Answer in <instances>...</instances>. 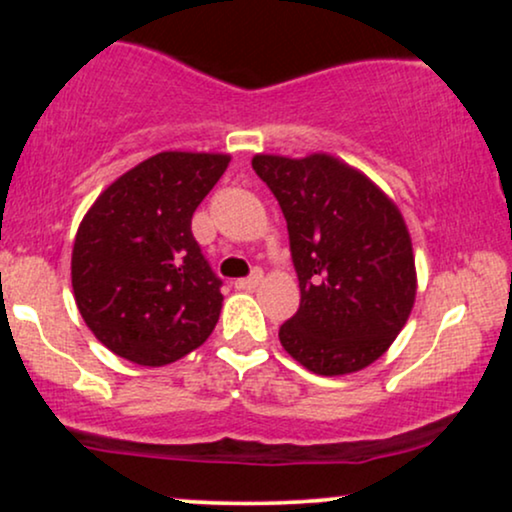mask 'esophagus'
Masks as SVG:
<instances>
[{
    "label": "esophagus",
    "instance_id": "esophagus-1",
    "mask_svg": "<svg viewBox=\"0 0 512 512\" xmlns=\"http://www.w3.org/2000/svg\"><path fill=\"white\" fill-rule=\"evenodd\" d=\"M262 279H264V274L260 272V269H255V272H252L250 276H245V279H238L236 281V289L252 291V289H257V286L262 284Z\"/></svg>",
    "mask_w": 512,
    "mask_h": 512
}]
</instances>
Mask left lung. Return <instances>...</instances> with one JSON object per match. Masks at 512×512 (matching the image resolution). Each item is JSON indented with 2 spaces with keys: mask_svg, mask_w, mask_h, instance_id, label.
I'll return each instance as SVG.
<instances>
[{
  "mask_svg": "<svg viewBox=\"0 0 512 512\" xmlns=\"http://www.w3.org/2000/svg\"><path fill=\"white\" fill-rule=\"evenodd\" d=\"M279 199L301 308L279 342L317 375H349L390 349L416 301L411 236L395 199L342 158L255 154Z\"/></svg>",
  "mask_w": 512,
  "mask_h": 512,
  "instance_id": "1",
  "label": "left lung"
}]
</instances>
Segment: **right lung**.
Masks as SVG:
<instances>
[{
  "label": "right lung",
  "instance_id": "add662e5",
  "mask_svg": "<svg viewBox=\"0 0 512 512\" xmlns=\"http://www.w3.org/2000/svg\"><path fill=\"white\" fill-rule=\"evenodd\" d=\"M228 163L214 151H161L110 182L81 219L74 301L115 356L161 368L214 332L221 281L192 238V214Z\"/></svg>",
  "mask_w": 512,
  "mask_h": 512
}]
</instances>
